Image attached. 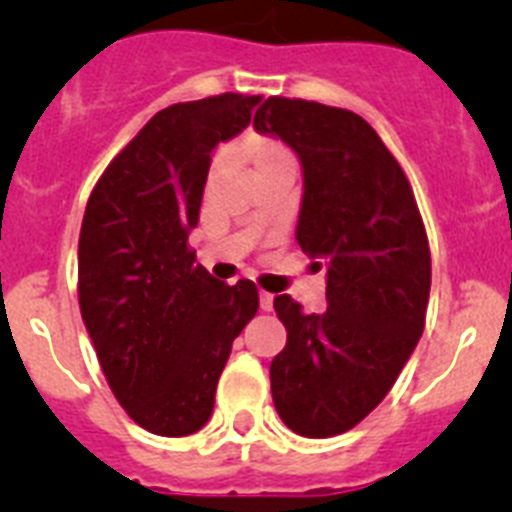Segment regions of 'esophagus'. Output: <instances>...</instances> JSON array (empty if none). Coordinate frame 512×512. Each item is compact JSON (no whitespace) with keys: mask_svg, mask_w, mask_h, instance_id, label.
I'll use <instances>...</instances> for the list:
<instances>
[{"mask_svg":"<svg viewBox=\"0 0 512 512\" xmlns=\"http://www.w3.org/2000/svg\"><path fill=\"white\" fill-rule=\"evenodd\" d=\"M259 305H261V310L269 312L271 307H274V295H269V292H261V295H259Z\"/></svg>","mask_w":512,"mask_h":512,"instance_id":"34e87169","label":"esophagus"}]
</instances>
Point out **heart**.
Instances as JSON below:
<instances>
[{
	"label": "heart",
	"mask_w": 512,
	"mask_h": 512,
	"mask_svg": "<svg viewBox=\"0 0 512 512\" xmlns=\"http://www.w3.org/2000/svg\"><path fill=\"white\" fill-rule=\"evenodd\" d=\"M246 153L251 156L253 166L269 164V161H279V158H292V153L277 143V140H246Z\"/></svg>",
	"instance_id": "b5f03b06"
}]
</instances>
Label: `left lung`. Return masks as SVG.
I'll use <instances>...</instances> for the list:
<instances>
[{"mask_svg": "<svg viewBox=\"0 0 512 512\" xmlns=\"http://www.w3.org/2000/svg\"><path fill=\"white\" fill-rule=\"evenodd\" d=\"M253 125L279 135L305 174L297 243L325 264L323 312L274 297L287 346L271 361V397L307 438L351 431L392 390L425 328L431 248L408 176L377 130L351 110L269 97Z\"/></svg>", "mask_w": 512, "mask_h": 512, "instance_id": "left-lung-1", "label": "left lung"}]
</instances>
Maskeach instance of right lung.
<instances>
[{
    "mask_svg": "<svg viewBox=\"0 0 512 512\" xmlns=\"http://www.w3.org/2000/svg\"><path fill=\"white\" fill-rule=\"evenodd\" d=\"M261 97L217 94L156 112L99 176L79 233V307L112 395L156 436L210 420L230 346L259 289L194 261L212 148L241 133Z\"/></svg>",
    "mask_w": 512,
    "mask_h": 512,
    "instance_id": "right-lung-1",
    "label": "right lung"
}]
</instances>
